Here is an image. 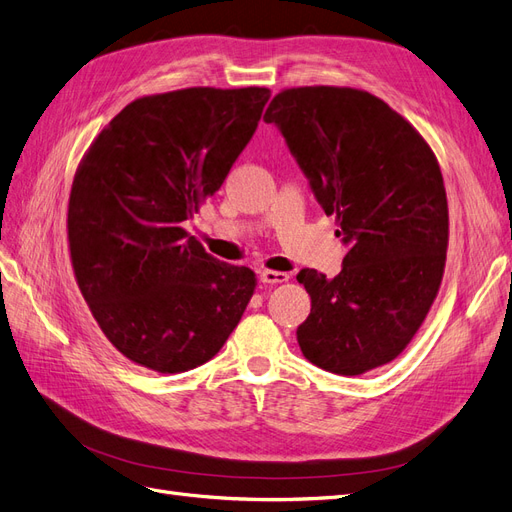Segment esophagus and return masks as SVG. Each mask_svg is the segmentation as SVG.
I'll return each instance as SVG.
<instances>
[{
    "mask_svg": "<svg viewBox=\"0 0 512 512\" xmlns=\"http://www.w3.org/2000/svg\"><path fill=\"white\" fill-rule=\"evenodd\" d=\"M288 273H284V271H273V269H265L260 273V282L262 284H284V282H288Z\"/></svg>",
    "mask_w": 512,
    "mask_h": 512,
    "instance_id": "34e87169",
    "label": "esophagus"
}]
</instances>
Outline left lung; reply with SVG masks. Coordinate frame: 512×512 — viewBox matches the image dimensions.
<instances>
[{
	"label": "left lung",
	"instance_id": "left-lung-1",
	"mask_svg": "<svg viewBox=\"0 0 512 512\" xmlns=\"http://www.w3.org/2000/svg\"><path fill=\"white\" fill-rule=\"evenodd\" d=\"M282 130L348 247L333 280L301 269L312 312L297 329L305 359L361 376L406 350L442 284L448 203L436 153L408 119L352 87H290L265 113Z\"/></svg>",
	"mask_w": 512,
	"mask_h": 512
}]
</instances>
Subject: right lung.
<instances>
[{"instance_id": "right-lung-1", "label": "right lung", "mask_w": 512, "mask_h": 512, "mask_svg": "<svg viewBox=\"0 0 512 512\" xmlns=\"http://www.w3.org/2000/svg\"><path fill=\"white\" fill-rule=\"evenodd\" d=\"M267 87H188L130 102L94 138L68 200L76 284L128 361L179 374L213 359L256 290L181 224L220 190Z\"/></svg>"}]
</instances>
